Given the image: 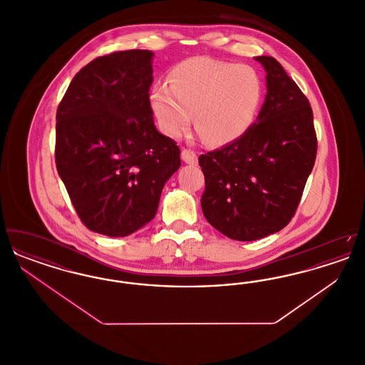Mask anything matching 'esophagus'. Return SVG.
<instances>
[{
  "label": "esophagus",
  "mask_w": 365,
  "mask_h": 365,
  "mask_svg": "<svg viewBox=\"0 0 365 365\" xmlns=\"http://www.w3.org/2000/svg\"><path fill=\"white\" fill-rule=\"evenodd\" d=\"M182 158H183L185 163L191 164V165H195V164L198 163L197 153H195L194 150H191V149H183V150H182Z\"/></svg>",
  "instance_id": "obj_1"
}]
</instances>
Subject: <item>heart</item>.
Instances as JSON below:
<instances>
[{
  "label": "heart",
  "instance_id": "obj_1",
  "mask_svg": "<svg viewBox=\"0 0 365 365\" xmlns=\"http://www.w3.org/2000/svg\"><path fill=\"white\" fill-rule=\"evenodd\" d=\"M264 85L250 66L191 57L173 67L167 82L150 90V105L164 134L176 138L190 124L205 142L241 138L260 109Z\"/></svg>",
  "mask_w": 365,
  "mask_h": 365
}]
</instances>
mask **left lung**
Here are the masks:
<instances>
[{"label": "left lung", "instance_id": "left-lung-1", "mask_svg": "<svg viewBox=\"0 0 365 365\" xmlns=\"http://www.w3.org/2000/svg\"><path fill=\"white\" fill-rule=\"evenodd\" d=\"M256 60L267 71L257 120L241 138L198 157L204 216L235 241H256L290 223L317 152L308 98L274 57Z\"/></svg>", "mask_w": 365, "mask_h": 365}]
</instances>
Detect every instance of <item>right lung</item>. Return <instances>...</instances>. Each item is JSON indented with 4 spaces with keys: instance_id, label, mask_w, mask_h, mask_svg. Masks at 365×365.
Segmentation results:
<instances>
[{
    "instance_id": "obj_1",
    "label": "right lung",
    "mask_w": 365,
    "mask_h": 365,
    "mask_svg": "<svg viewBox=\"0 0 365 365\" xmlns=\"http://www.w3.org/2000/svg\"><path fill=\"white\" fill-rule=\"evenodd\" d=\"M153 53L123 51L79 71L56 113V167L82 223L127 237L156 216L180 167L174 139L157 131L149 88Z\"/></svg>"
}]
</instances>
